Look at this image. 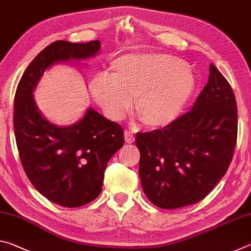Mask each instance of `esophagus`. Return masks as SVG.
<instances>
[{"label":"esophagus","mask_w":251,"mask_h":251,"mask_svg":"<svg viewBox=\"0 0 251 251\" xmlns=\"http://www.w3.org/2000/svg\"><path fill=\"white\" fill-rule=\"evenodd\" d=\"M125 142L127 144H131L135 142V136L133 135V133L129 130H125Z\"/></svg>","instance_id":"esophagus-1"}]
</instances>
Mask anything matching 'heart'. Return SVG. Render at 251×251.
<instances>
[{"instance_id":"1","label":"heart","mask_w":251,"mask_h":251,"mask_svg":"<svg viewBox=\"0 0 251 251\" xmlns=\"http://www.w3.org/2000/svg\"><path fill=\"white\" fill-rule=\"evenodd\" d=\"M90 90L110 120H122L137 97L136 110L142 121L161 128L184 112L196 90V78L184 62L169 54H125L110 62L108 74L92 79Z\"/></svg>"}]
</instances>
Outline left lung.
<instances>
[{
	"label": "left lung",
	"instance_id": "obj_1",
	"mask_svg": "<svg viewBox=\"0 0 251 251\" xmlns=\"http://www.w3.org/2000/svg\"><path fill=\"white\" fill-rule=\"evenodd\" d=\"M237 117L230 85L210 64L208 83L188 113L163 129L136 134L139 177L147 198L163 209L205 198L230 165Z\"/></svg>",
	"mask_w": 251,
	"mask_h": 251
}]
</instances>
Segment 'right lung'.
Listing matches in <instances>:
<instances>
[{"label":"right lung","instance_id":"obj_1","mask_svg":"<svg viewBox=\"0 0 251 251\" xmlns=\"http://www.w3.org/2000/svg\"><path fill=\"white\" fill-rule=\"evenodd\" d=\"M100 50V41L54 42L27 66L15 93L14 133L24 171L44 197L63 207H80L99 197L106 166L124 145V134L120 124L92 107L75 124L55 125L41 113L33 93L50 67L79 64Z\"/></svg>","mask_w":251,"mask_h":251}]
</instances>
